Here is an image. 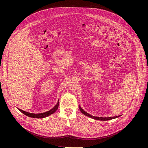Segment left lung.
<instances>
[{"mask_svg":"<svg viewBox=\"0 0 148 148\" xmlns=\"http://www.w3.org/2000/svg\"><path fill=\"white\" fill-rule=\"evenodd\" d=\"M79 109L80 110V112L82 113H83L84 115L89 117V118H91L92 119H94L95 120H103V121H106V120H109L113 119H115V118H117L118 117L120 116V115L119 116H112V117H108V118H103V117H98V116H92L91 115H90L89 114L86 113V112H85L84 110H83L80 106H79Z\"/></svg>","mask_w":148,"mask_h":148,"instance_id":"1","label":"left lung"}]
</instances>
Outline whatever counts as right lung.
<instances>
[{
	"label": "right lung",
	"instance_id": "1",
	"mask_svg": "<svg viewBox=\"0 0 148 148\" xmlns=\"http://www.w3.org/2000/svg\"><path fill=\"white\" fill-rule=\"evenodd\" d=\"M59 100H58V103L56 104V106H55L53 108H52L51 109H50L49 111H48L47 112L43 113H39V114H33V113H30L27 112H25L24 110H22L20 109H18L21 113H23L24 115L28 116L29 117H31V118H45L48 116H49L50 115L55 113L56 111V110L58 108L59 106Z\"/></svg>",
	"mask_w": 148,
	"mask_h": 148
}]
</instances>
